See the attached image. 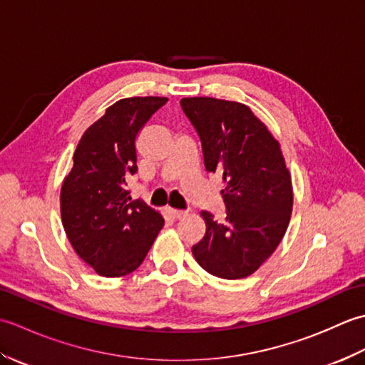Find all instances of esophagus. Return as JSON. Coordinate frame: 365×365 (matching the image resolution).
Here are the masks:
<instances>
[{"mask_svg":"<svg viewBox=\"0 0 365 365\" xmlns=\"http://www.w3.org/2000/svg\"><path fill=\"white\" fill-rule=\"evenodd\" d=\"M168 213L170 215V218H174V220H180L185 215H187L183 210H175V208H169Z\"/></svg>","mask_w":365,"mask_h":365,"instance_id":"1","label":"esophagus"}]
</instances>
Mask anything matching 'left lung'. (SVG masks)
Wrapping results in <instances>:
<instances>
[{"label": "left lung", "mask_w": 365, "mask_h": 365, "mask_svg": "<svg viewBox=\"0 0 365 365\" xmlns=\"http://www.w3.org/2000/svg\"><path fill=\"white\" fill-rule=\"evenodd\" d=\"M208 173L222 177L226 218L202 212L205 235L192 255L208 273L243 279L274 252L289 226L293 191L281 145L250 106L212 97L182 98Z\"/></svg>", "instance_id": "1"}]
</instances>
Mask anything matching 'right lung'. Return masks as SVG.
Segmentation results:
<instances>
[{"instance_id": "right-lung-1", "label": "right lung", "mask_w": 365, "mask_h": 365, "mask_svg": "<svg viewBox=\"0 0 365 365\" xmlns=\"http://www.w3.org/2000/svg\"><path fill=\"white\" fill-rule=\"evenodd\" d=\"M166 97L122 98L84 131L73 168L61 188V218L75 252L100 276L135 271L165 220L143 200H131L127 178L136 166L139 131Z\"/></svg>"}]
</instances>
